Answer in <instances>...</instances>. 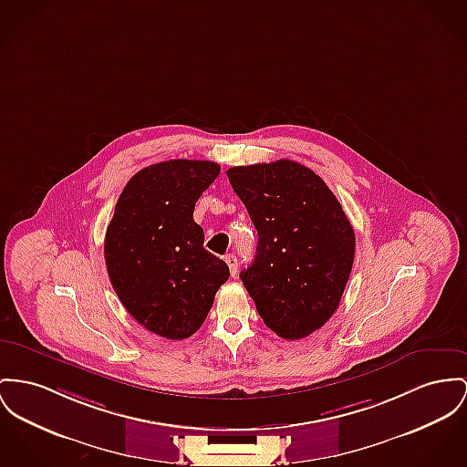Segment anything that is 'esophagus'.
Returning <instances> with one entry per match:
<instances>
[{
  "label": "esophagus",
  "mask_w": 467,
  "mask_h": 467,
  "mask_svg": "<svg viewBox=\"0 0 467 467\" xmlns=\"http://www.w3.org/2000/svg\"><path fill=\"white\" fill-rule=\"evenodd\" d=\"M224 262H226L228 267H230V275H232V276H237V269H239V260H237V256H235V254H226V256H224Z\"/></svg>",
  "instance_id": "obj_1"
}]
</instances>
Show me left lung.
<instances>
[{
	"instance_id": "left-lung-1",
	"label": "left lung",
	"mask_w": 467,
	"mask_h": 467,
	"mask_svg": "<svg viewBox=\"0 0 467 467\" xmlns=\"http://www.w3.org/2000/svg\"><path fill=\"white\" fill-rule=\"evenodd\" d=\"M226 175L258 232L241 280L269 329L305 338L340 305L354 262L352 224L333 191L301 162L234 166Z\"/></svg>"
}]
</instances>
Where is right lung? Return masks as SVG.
I'll use <instances>...</instances> for the list:
<instances>
[{
  "instance_id": "1",
  "label": "right lung",
  "mask_w": 467,
  "mask_h": 467,
  "mask_svg": "<svg viewBox=\"0 0 467 467\" xmlns=\"http://www.w3.org/2000/svg\"><path fill=\"white\" fill-rule=\"evenodd\" d=\"M213 161L171 159L138 171L124 187L106 230L111 285L145 329L184 340L213 308L228 265L203 248L194 203L219 175Z\"/></svg>"
}]
</instances>
